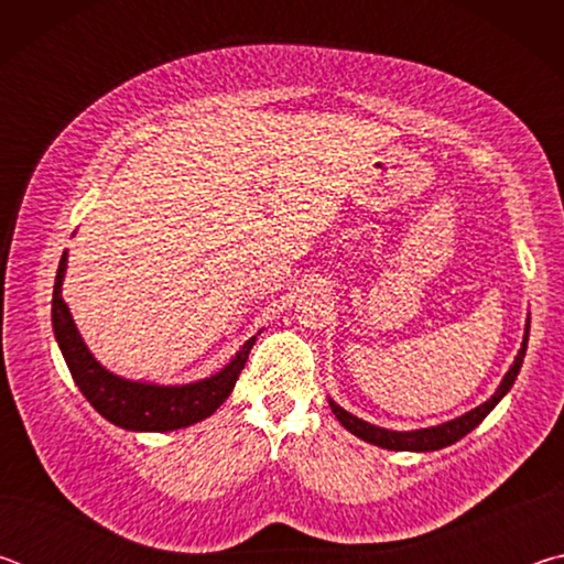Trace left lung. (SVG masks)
Wrapping results in <instances>:
<instances>
[{
    "label": "left lung",
    "mask_w": 564,
    "mask_h": 564,
    "mask_svg": "<svg viewBox=\"0 0 564 564\" xmlns=\"http://www.w3.org/2000/svg\"><path fill=\"white\" fill-rule=\"evenodd\" d=\"M528 336H530V321L528 326H524V338H522V348L518 356H514V362L510 366L508 373H505L500 388L495 390V395L490 400H485L482 405H477L470 413H465L455 420H447L443 425H435V427H423V431H408V433H400V431H388V427H378V425H370L366 420L356 417L348 410H343L338 403H330L333 415L340 420V425L350 431L352 435H358L360 441L366 443H373L378 447H386V451H413V453H427V451H441V447H447L460 441L470 431H475L477 425L482 423L485 417H488L490 410L500 403V400L508 395V390L512 388L514 378H518L520 368H522V360H524V350H528Z\"/></svg>",
    "instance_id": "obj_1"
}]
</instances>
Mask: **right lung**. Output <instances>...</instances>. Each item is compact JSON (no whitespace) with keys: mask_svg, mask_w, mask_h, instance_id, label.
<instances>
[{"mask_svg":"<svg viewBox=\"0 0 564 564\" xmlns=\"http://www.w3.org/2000/svg\"><path fill=\"white\" fill-rule=\"evenodd\" d=\"M66 271V251L56 269L54 299H52V326L59 350L69 366L74 383L79 386L84 398L89 400L99 415L123 431L166 433L178 427L194 425L198 420L216 413V408L231 395L238 376L248 360L256 336L248 338L231 362L216 376L196 380L186 386H156L127 380L109 373L101 362L91 356L87 343L82 340L74 326L69 305L62 299V283Z\"/></svg>","mask_w":564,"mask_h":564,"instance_id":"add662e5","label":"right lung"}]
</instances>
